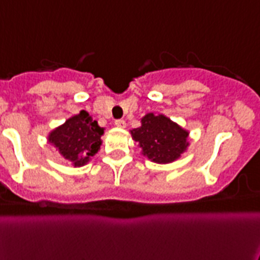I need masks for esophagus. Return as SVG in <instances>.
Listing matches in <instances>:
<instances>
[{
    "instance_id": "34e87169",
    "label": "esophagus",
    "mask_w": 260,
    "mask_h": 260,
    "mask_svg": "<svg viewBox=\"0 0 260 260\" xmlns=\"http://www.w3.org/2000/svg\"><path fill=\"white\" fill-rule=\"evenodd\" d=\"M115 125L117 126V128H125V121H124L123 119L116 120V121H115Z\"/></svg>"
}]
</instances>
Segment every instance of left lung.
Here are the masks:
<instances>
[{
  "label": "left lung",
  "instance_id": "1",
  "mask_svg": "<svg viewBox=\"0 0 260 260\" xmlns=\"http://www.w3.org/2000/svg\"><path fill=\"white\" fill-rule=\"evenodd\" d=\"M131 135L140 145L141 153L159 164L178 160L189 145L188 131L164 115L147 113L141 125L131 131Z\"/></svg>",
  "mask_w": 260,
  "mask_h": 260
}]
</instances>
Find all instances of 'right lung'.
Wrapping results in <instances>:
<instances>
[{"mask_svg": "<svg viewBox=\"0 0 260 260\" xmlns=\"http://www.w3.org/2000/svg\"><path fill=\"white\" fill-rule=\"evenodd\" d=\"M103 134L104 128L99 126L88 112L81 111L52 131L48 141L64 159L75 167H82L99 152Z\"/></svg>", "mask_w": 260, "mask_h": 260, "instance_id": "right-lung-1", "label": "right lung"}]
</instances>
